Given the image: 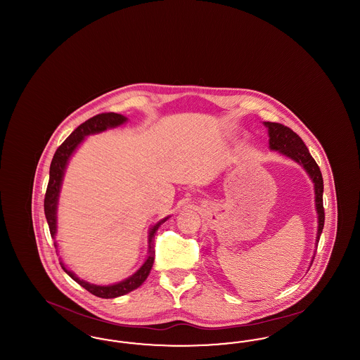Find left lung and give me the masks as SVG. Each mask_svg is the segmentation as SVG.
Returning a JSON list of instances; mask_svg holds the SVG:
<instances>
[{"mask_svg":"<svg viewBox=\"0 0 360 360\" xmlns=\"http://www.w3.org/2000/svg\"><path fill=\"white\" fill-rule=\"evenodd\" d=\"M264 125L269 129V144L270 150L278 151L279 154L285 155L288 158L301 165L309 176L311 178L314 184V194H316V209L319 214V229H317V243L321 236L323 228H324V206H323V191H324V182L323 175L320 172V167L317 166L316 160L311 158L309 153L308 147L302 141V139L298 136L294 131H291L289 127H285L279 122H264Z\"/></svg>","mask_w":360,"mask_h":360,"instance_id":"8db88e82","label":"left lung"}]
</instances>
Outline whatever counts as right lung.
I'll return each mask as SVG.
<instances>
[{
	"mask_svg": "<svg viewBox=\"0 0 360 360\" xmlns=\"http://www.w3.org/2000/svg\"><path fill=\"white\" fill-rule=\"evenodd\" d=\"M128 120L125 116L117 115V113H101L97 115L91 119L85 121L84 124H81L77 129H74V132L70 135L56 150V153L52 158L51 166H50V181H49V186L46 191V197H44V213H46V219L50 226V233L51 238L56 235V207H58V198H59V193H60V186H62V181H63V175L65 170L68 167L69 159L71 155L74 154V151L77 150V147L84 141V139L87 135H93V134H100L106 131L108 128H116L121 124H124ZM169 217H165L163 220L158 221L150 231V236H148V257L147 260L143 263V266L137 270L136 273L131 275L129 278L121 281L119 283L115 285H108V286H98V285H93L89 283L84 279H79L77 275L72 271H70L69 269L65 266L63 262H60L62 269L66 271V274H69L77 283H79L82 288H85L86 290L90 291L91 294L100 297V298H116L124 295L129 291L137 289L150 274L153 264H154L155 250L154 240L155 233L158 231V228L165 223ZM56 247V243H55Z\"/></svg>",
	"mask_w": 360,
	"mask_h": 360,
	"instance_id": "right-lung-1",
	"label": "right lung"
}]
</instances>
